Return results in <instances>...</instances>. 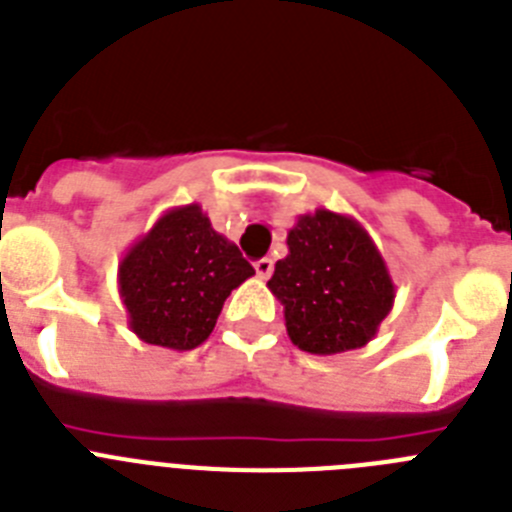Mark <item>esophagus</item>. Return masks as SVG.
<instances>
[{"instance_id": "esophagus-1", "label": "esophagus", "mask_w": 512, "mask_h": 512, "mask_svg": "<svg viewBox=\"0 0 512 512\" xmlns=\"http://www.w3.org/2000/svg\"><path fill=\"white\" fill-rule=\"evenodd\" d=\"M253 266H256V274H259L261 279H269L271 271H274V261L271 259H259Z\"/></svg>"}]
</instances>
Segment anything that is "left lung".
Segmentation results:
<instances>
[{"label": "left lung", "instance_id": "8db88e82", "mask_svg": "<svg viewBox=\"0 0 512 512\" xmlns=\"http://www.w3.org/2000/svg\"><path fill=\"white\" fill-rule=\"evenodd\" d=\"M269 284L289 341L333 356L366 346L395 305V282L359 220L325 207L297 217Z\"/></svg>", "mask_w": 512, "mask_h": 512}]
</instances>
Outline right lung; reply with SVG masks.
Masks as SVG:
<instances>
[{"mask_svg": "<svg viewBox=\"0 0 512 512\" xmlns=\"http://www.w3.org/2000/svg\"><path fill=\"white\" fill-rule=\"evenodd\" d=\"M253 274L238 246L192 202L166 210L128 248L117 284L140 341L192 351L210 338L230 292Z\"/></svg>", "mask_w": 512, "mask_h": 512, "instance_id": "right-lung-1", "label": "right lung"}]
</instances>
